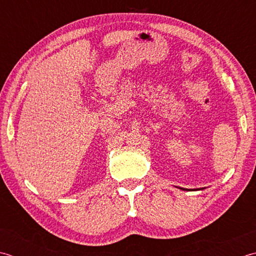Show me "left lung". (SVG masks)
<instances>
[{"mask_svg":"<svg viewBox=\"0 0 256 256\" xmlns=\"http://www.w3.org/2000/svg\"><path fill=\"white\" fill-rule=\"evenodd\" d=\"M180 189L181 190H184V191H188V189H184V188H180ZM203 189H204V188H202V189L200 188V189H198V190H203Z\"/></svg>","mask_w":256,"mask_h":256,"instance_id":"left-lung-1","label":"left lung"}]
</instances>
